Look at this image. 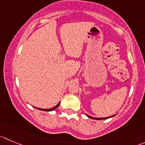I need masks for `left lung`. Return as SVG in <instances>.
Returning <instances> with one entry per match:
<instances>
[{
    "label": "left lung",
    "instance_id": "obj_1",
    "mask_svg": "<svg viewBox=\"0 0 145 145\" xmlns=\"http://www.w3.org/2000/svg\"><path fill=\"white\" fill-rule=\"evenodd\" d=\"M88 117V118H91V119H93V120H105V119H107V118H111V117H108V118H93V117H91V116H89V115H86ZM113 116H114V115H113Z\"/></svg>",
    "mask_w": 145,
    "mask_h": 145
}]
</instances>
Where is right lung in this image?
I'll list each match as a JSON object with an SVG mask.
<instances>
[{
    "mask_svg": "<svg viewBox=\"0 0 145 145\" xmlns=\"http://www.w3.org/2000/svg\"><path fill=\"white\" fill-rule=\"evenodd\" d=\"M60 103H59L56 106H55L54 107H53V108H51V109H40V108H36L37 109H38V110H43V111H47V112H50V111H53V110H56V108H57V107H58L59 106V105H60Z\"/></svg>",
    "mask_w": 145,
    "mask_h": 145,
    "instance_id": "obj_1",
    "label": "right lung"
}]
</instances>
